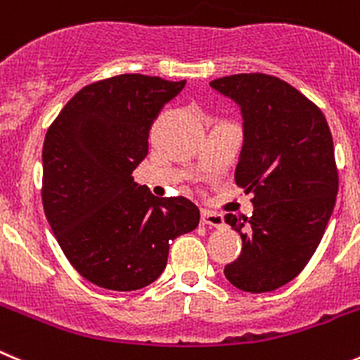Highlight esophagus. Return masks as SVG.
<instances>
[{"label": "esophagus", "mask_w": 360, "mask_h": 360, "mask_svg": "<svg viewBox=\"0 0 360 360\" xmlns=\"http://www.w3.org/2000/svg\"><path fill=\"white\" fill-rule=\"evenodd\" d=\"M201 222L207 226H212V228H222L224 226V217L217 212H210V210H203L201 212Z\"/></svg>", "instance_id": "esophagus-1"}]
</instances>
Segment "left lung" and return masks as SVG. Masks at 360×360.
<instances>
[{
    "mask_svg": "<svg viewBox=\"0 0 360 360\" xmlns=\"http://www.w3.org/2000/svg\"><path fill=\"white\" fill-rule=\"evenodd\" d=\"M210 86L240 105L235 182L255 194L251 217H224L242 237L224 276L242 292H274L302 272L334 210L340 176L330 129L316 104L274 75H226Z\"/></svg>",
    "mask_w": 360,
    "mask_h": 360,
    "instance_id": "left-lung-1",
    "label": "left lung"
}]
</instances>
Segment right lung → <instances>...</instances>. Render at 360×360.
I'll use <instances>...</instances> for the list:
<instances>
[{
	"instance_id": "obj_1",
	"label": "right lung",
	"mask_w": 360,
	"mask_h": 360,
	"mask_svg": "<svg viewBox=\"0 0 360 360\" xmlns=\"http://www.w3.org/2000/svg\"><path fill=\"white\" fill-rule=\"evenodd\" d=\"M186 81L122 74L79 90L47 129L42 203L70 265L105 290L132 292L166 269L169 244L200 224L187 198L134 182L148 134Z\"/></svg>"
}]
</instances>
